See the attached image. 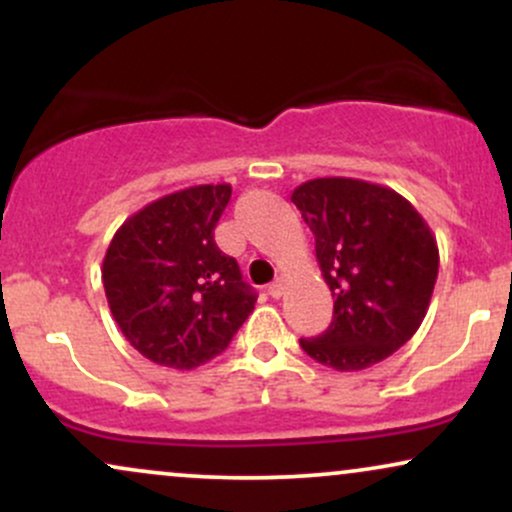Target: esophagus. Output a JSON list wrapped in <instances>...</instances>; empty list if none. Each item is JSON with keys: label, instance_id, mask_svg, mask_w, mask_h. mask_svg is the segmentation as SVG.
Instances as JSON below:
<instances>
[{"label": "esophagus", "instance_id": "esophagus-1", "mask_svg": "<svg viewBox=\"0 0 512 512\" xmlns=\"http://www.w3.org/2000/svg\"><path fill=\"white\" fill-rule=\"evenodd\" d=\"M269 296H272V298H281V296H284V281L276 279L274 284H269Z\"/></svg>", "mask_w": 512, "mask_h": 512}]
</instances>
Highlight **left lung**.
<instances>
[{
  "label": "left lung",
  "instance_id": "obj_1",
  "mask_svg": "<svg viewBox=\"0 0 512 512\" xmlns=\"http://www.w3.org/2000/svg\"><path fill=\"white\" fill-rule=\"evenodd\" d=\"M315 236V257L334 298L332 325L303 351L354 373L407 344L424 322L438 279V243L409 199L356 178H315L291 192Z\"/></svg>",
  "mask_w": 512,
  "mask_h": 512
}]
</instances>
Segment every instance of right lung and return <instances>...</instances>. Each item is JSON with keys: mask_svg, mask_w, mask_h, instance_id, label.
<instances>
[{"mask_svg": "<svg viewBox=\"0 0 512 512\" xmlns=\"http://www.w3.org/2000/svg\"><path fill=\"white\" fill-rule=\"evenodd\" d=\"M231 185H192L146 204L103 257L110 313L144 358L192 370L219 356L255 308L238 262L214 243Z\"/></svg>", "mask_w": 512, "mask_h": 512, "instance_id": "1", "label": "right lung"}]
</instances>
